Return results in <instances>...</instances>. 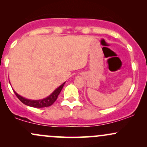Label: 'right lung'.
<instances>
[{
  "label": "right lung",
  "mask_w": 147,
  "mask_h": 147,
  "mask_svg": "<svg viewBox=\"0 0 147 147\" xmlns=\"http://www.w3.org/2000/svg\"><path fill=\"white\" fill-rule=\"evenodd\" d=\"M65 82H64L63 84L60 86L59 87L57 88L50 95H49L48 97H47L46 98H44L43 99H39V100H31V99H25L24 97H23L22 96L19 95L18 94L16 93V92L14 90L15 95H16V97H18V99L22 103L25 104L27 106H31V107L34 108H44V107H48L54 104V102L57 100L58 95H59L60 92L61 91L62 88H63L64 84Z\"/></svg>",
  "instance_id": "1"
}]
</instances>
